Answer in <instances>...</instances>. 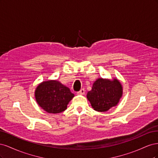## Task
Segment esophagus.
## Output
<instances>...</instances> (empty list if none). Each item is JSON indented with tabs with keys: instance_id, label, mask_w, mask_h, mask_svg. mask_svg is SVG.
Instances as JSON below:
<instances>
[{
	"instance_id": "1",
	"label": "esophagus",
	"mask_w": 158,
	"mask_h": 158,
	"mask_svg": "<svg viewBox=\"0 0 158 158\" xmlns=\"http://www.w3.org/2000/svg\"><path fill=\"white\" fill-rule=\"evenodd\" d=\"M85 94V89L84 88L81 89L79 92H78V94L79 95H84Z\"/></svg>"
}]
</instances>
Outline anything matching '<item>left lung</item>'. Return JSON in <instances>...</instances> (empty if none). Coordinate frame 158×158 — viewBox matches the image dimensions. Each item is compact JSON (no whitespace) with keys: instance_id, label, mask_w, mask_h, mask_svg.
Listing matches in <instances>:
<instances>
[{"instance_id":"8db88e82","label":"left lung","mask_w":158,"mask_h":158,"mask_svg":"<svg viewBox=\"0 0 158 158\" xmlns=\"http://www.w3.org/2000/svg\"><path fill=\"white\" fill-rule=\"evenodd\" d=\"M123 95V86L119 81L98 78L93 84L87 98L92 108L97 111L106 112L116 106Z\"/></svg>"}]
</instances>
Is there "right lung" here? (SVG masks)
I'll return each mask as SVG.
<instances>
[{
    "instance_id": "add662e5",
    "label": "right lung",
    "mask_w": 158,
    "mask_h": 158,
    "mask_svg": "<svg viewBox=\"0 0 158 158\" xmlns=\"http://www.w3.org/2000/svg\"><path fill=\"white\" fill-rule=\"evenodd\" d=\"M74 96L68 87L57 80L44 81L38 85L35 90L37 104L49 113L64 111Z\"/></svg>"
}]
</instances>
